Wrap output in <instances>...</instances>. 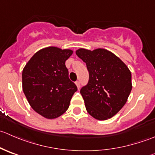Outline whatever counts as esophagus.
<instances>
[{
  "mask_svg": "<svg viewBox=\"0 0 155 155\" xmlns=\"http://www.w3.org/2000/svg\"><path fill=\"white\" fill-rule=\"evenodd\" d=\"M76 86H77L78 89L80 88V82H79V81H77V82H76Z\"/></svg>",
  "mask_w": 155,
  "mask_h": 155,
  "instance_id": "esophagus-1",
  "label": "esophagus"
}]
</instances>
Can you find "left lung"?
<instances>
[{
    "label": "left lung",
    "mask_w": 155,
    "mask_h": 155,
    "mask_svg": "<svg viewBox=\"0 0 155 155\" xmlns=\"http://www.w3.org/2000/svg\"><path fill=\"white\" fill-rule=\"evenodd\" d=\"M76 54L89 72L88 83L80 91L87 112L100 121L111 118L124 107L132 90L129 68L105 48H80Z\"/></svg>",
    "instance_id": "left-lung-1"
}]
</instances>
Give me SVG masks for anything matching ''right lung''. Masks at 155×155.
Returning a JSON list of instances; mask_svg holds the SVG:
<instances>
[{"instance_id": "add662e5", "label": "right lung", "mask_w": 155, "mask_h": 155, "mask_svg": "<svg viewBox=\"0 0 155 155\" xmlns=\"http://www.w3.org/2000/svg\"><path fill=\"white\" fill-rule=\"evenodd\" d=\"M71 49L48 46L39 50L22 70V90L31 108L48 119L68 110L77 87L69 79L65 61Z\"/></svg>"}]
</instances>
